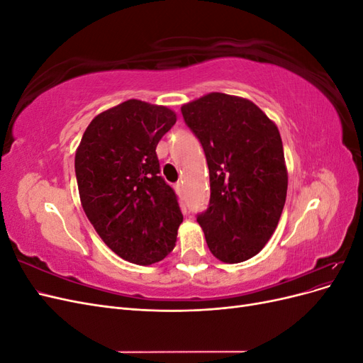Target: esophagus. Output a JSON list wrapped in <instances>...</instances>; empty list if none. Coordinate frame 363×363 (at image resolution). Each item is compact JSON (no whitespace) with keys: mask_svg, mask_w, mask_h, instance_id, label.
Returning a JSON list of instances; mask_svg holds the SVG:
<instances>
[{"mask_svg":"<svg viewBox=\"0 0 363 363\" xmlns=\"http://www.w3.org/2000/svg\"><path fill=\"white\" fill-rule=\"evenodd\" d=\"M175 189H177L179 192H182V191H183V182H177V183H175Z\"/></svg>","mask_w":363,"mask_h":363,"instance_id":"esophagus-1","label":"esophagus"}]
</instances>
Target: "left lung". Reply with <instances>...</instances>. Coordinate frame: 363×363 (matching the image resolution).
I'll list each match as a JSON object with an SVG mask.
<instances>
[{
	"label": "left lung",
	"instance_id": "obj_1",
	"mask_svg": "<svg viewBox=\"0 0 363 363\" xmlns=\"http://www.w3.org/2000/svg\"><path fill=\"white\" fill-rule=\"evenodd\" d=\"M204 150L211 201L196 215L212 255L225 263L256 256L286 201L288 171L277 125L245 98L207 94L182 106Z\"/></svg>",
	"mask_w": 363,
	"mask_h": 363
}]
</instances>
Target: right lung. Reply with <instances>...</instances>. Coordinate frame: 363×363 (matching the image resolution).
<instances>
[{"mask_svg": "<svg viewBox=\"0 0 363 363\" xmlns=\"http://www.w3.org/2000/svg\"><path fill=\"white\" fill-rule=\"evenodd\" d=\"M175 121L168 107L128 100L96 115L75 152L86 216L108 248L136 265L167 257L183 223L156 155Z\"/></svg>", "mask_w": 363, "mask_h": 363, "instance_id": "add662e5", "label": "right lung"}]
</instances>
